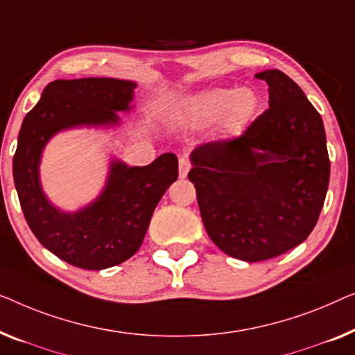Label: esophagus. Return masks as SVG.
<instances>
[{
	"mask_svg": "<svg viewBox=\"0 0 355 355\" xmlns=\"http://www.w3.org/2000/svg\"><path fill=\"white\" fill-rule=\"evenodd\" d=\"M189 168H191V162L188 161L187 157H182L178 161V172H180V178H184L188 175Z\"/></svg>",
	"mask_w": 355,
	"mask_h": 355,
	"instance_id": "obj_1",
	"label": "esophagus"
}]
</instances>
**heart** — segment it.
Masks as SVG:
<instances>
[{
  "mask_svg": "<svg viewBox=\"0 0 355 355\" xmlns=\"http://www.w3.org/2000/svg\"><path fill=\"white\" fill-rule=\"evenodd\" d=\"M257 106V96L251 89L214 88L189 99L188 116L199 125L222 119L225 132L238 133L254 116Z\"/></svg>",
  "mask_w": 355,
  "mask_h": 355,
  "instance_id": "1",
  "label": "heart"
}]
</instances>
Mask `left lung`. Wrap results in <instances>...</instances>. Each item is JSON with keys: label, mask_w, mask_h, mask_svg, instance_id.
I'll list each match as a JSON object with an SVG mask.
<instances>
[{"label": "left lung", "mask_w": 355, "mask_h": 355, "mask_svg": "<svg viewBox=\"0 0 355 355\" xmlns=\"http://www.w3.org/2000/svg\"><path fill=\"white\" fill-rule=\"evenodd\" d=\"M268 83V107L241 135L191 154L189 182L214 243L228 256L261 262L296 248L315 227L329 182L320 114L282 71Z\"/></svg>", "instance_id": "8db88e82"}]
</instances>
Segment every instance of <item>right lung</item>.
<instances>
[{"instance_id":"1","label":"right lung","mask_w":355,"mask_h":355,"mask_svg":"<svg viewBox=\"0 0 355 355\" xmlns=\"http://www.w3.org/2000/svg\"><path fill=\"white\" fill-rule=\"evenodd\" d=\"M133 88L117 78L54 80L19 132L12 175L24 217L48 251L85 270L119 266L138 251L154 209L177 180V156L166 153L144 167L114 162L104 193L77 214H64L46 201L38 182L40 156L59 130L117 123L116 111H127Z\"/></svg>"}]
</instances>
